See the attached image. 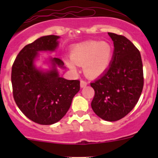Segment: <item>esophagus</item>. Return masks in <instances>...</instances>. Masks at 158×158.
Segmentation results:
<instances>
[{"label": "esophagus", "instance_id": "34e87169", "mask_svg": "<svg viewBox=\"0 0 158 158\" xmlns=\"http://www.w3.org/2000/svg\"><path fill=\"white\" fill-rule=\"evenodd\" d=\"M87 82L86 81H85V80H81L80 81V86L82 87V88H84V87H85L87 85Z\"/></svg>", "mask_w": 158, "mask_h": 158}]
</instances>
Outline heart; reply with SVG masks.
<instances>
[{
	"mask_svg": "<svg viewBox=\"0 0 158 158\" xmlns=\"http://www.w3.org/2000/svg\"><path fill=\"white\" fill-rule=\"evenodd\" d=\"M113 49L107 42L86 41L74 46L70 50V58L66 60L70 69H76L75 64L83 65V70L89 77H97L109 68Z\"/></svg>",
	"mask_w": 158,
	"mask_h": 158,
	"instance_id": "heart-1",
	"label": "heart"
}]
</instances>
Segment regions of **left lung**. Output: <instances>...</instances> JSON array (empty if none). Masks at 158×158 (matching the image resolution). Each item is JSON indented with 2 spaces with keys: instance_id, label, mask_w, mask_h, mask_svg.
Wrapping results in <instances>:
<instances>
[{
  "instance_id": "1",
  "label": "left lung",
  "mask_w": 158,
  "mask_h": 158,
  "mask_svg": "<svg viewBox=\"0 0 158 158\" xmlns=\"http://www.w3.org/2000/svg\"><path fill=\"white\" fill-rule=\"evenodd\" d=\"M114 44L109 68L90 83L95 90L91 106L103 120L115 122L128 114L144 86L141 53L125 36L109 33Z\"/></svg>"
}]
</instances>
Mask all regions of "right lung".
Returning a JSON list of instances; mask_svg holds the SVG:
<instances>
[{"label":"right lung","mask_w":158,"mask_h":158,"mask_svg":"<svg viewBox=\"0 0 158 158\" xmlns=\"http://www.w3.org/2000/svg\"><path fill=\"white\" fill-rule=\"evenodd\" d=\"M59 38L55 35L44 36L25 46L12 66L14 101L28 118L40 125H52L63 118L80 89L79 80L60 76L56 66L64 68L60 59L50 58L52 68L46 72L35 66L38 52L55 50Z\"/></svg>","instance_id":"right-lung-1"}]
</instances>
